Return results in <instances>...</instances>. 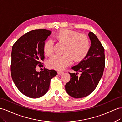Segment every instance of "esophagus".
I'll return each mask as SVG.
<instances>
[{
	"instance_id": "esophagus-1",
	"label": "esophagus",
	"mask_w": 122,
	"mask_h": 122,
	"mask_svg": "<svg viewBox=\"0 0 122 122\" xmlns=\"http://www.w3.org/2000/svg\"><path fill=\"white\" fill-rule=\"evenodd\" d=\"M57 73H58V75H62V74L63 73V72H61V71H58V72H57Z\"/></svg>"
}]
</instances>
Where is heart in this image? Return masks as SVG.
Returning <instances> with one entry per match:
<instances>
[{"label": "heart", "mask_w": 122, "mask_h": 122, "mask_svg": "<svg viewBox=\"0 0 122 122\" xmlns=\"http://www.w3.org/2000/svg\"><path fill=\"white\" fill-rule=\"evenodd\" d=\"M59 43L65 45L64 55H54L50 58L47 66L57 70L64 69L72 63L81 61L86 56L90 50V40L86 36L78 32L65 29L59 31L54 36ZM53 43L47 40L43 44V51L47 56L53 53Z\"/></svg>", "instance_id": "1"}]
</instances>
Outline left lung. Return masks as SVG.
Returning <instances> with one entry per match:
<instances>
[{
  "label": "left lung",
  "instance_id": "left-lung-1",
  "mask_svg": "<svg viewBox=\"0 0 122 122\" xmlns=\"http://www.w3.org/2000/svg\"><path fill=\"white\" fill-rule=\"evenodd\" d=\"M91 47L86 56L78 64L71 68L76 72L69 73L70 81L65 85L68 94L75 98L89 95L96 88L103 75L105 67V49L96 36L90 32Z\"/></svg>",
  "mask_w": 122,
  "mask_h": 122
}]
</instances>
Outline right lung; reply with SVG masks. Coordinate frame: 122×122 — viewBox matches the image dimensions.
Instances as JSON below:
<instances>
[{
    "label": "right lung",
    "mask_w": 122,
    "mask_h": 122,
    "mask_svg": "<svg viewBox=\"0 0 122 122\" xmlns=\"http://www.w3.org/2000/svg\"><path fill=\"white\" fill-rule=\"evenodd\" d=\"M51 31L46 29H35L20 37L12 48L11 71L13 81L24 95L38 98L48 91L50 81L57 75L54 70L44 68L38 72L37 65L42 66L44 58L43 44Z\"/></svg>",
    "instance_id": "obj_1"
}]
</instances>
